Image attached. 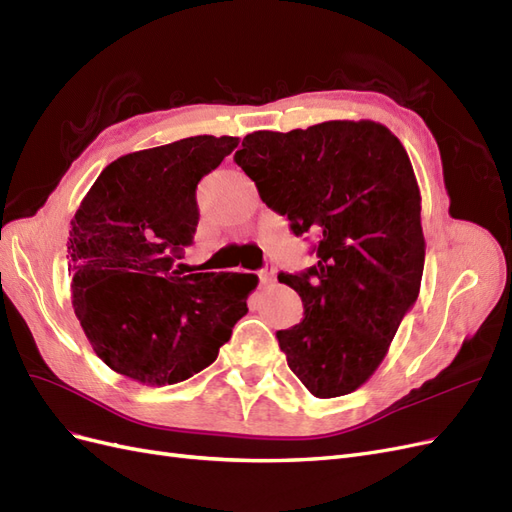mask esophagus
<instances>
[{"label": "esophagus", "mask_w": 512, "mask_h": 512, "mask_svg": "<svg viewBox=\"0 0 512 512\" xmlns=\"http://www.w3.org/2000/svg\"><path fill=\"white\" fill-rule=\"evenodd\" d=\"M258 280H260V284L262 286H269L273 280H275V269L273 267H265V269H260L258 271Z\"/></svg>", "instance_id": "34e87169"}]
</instances>
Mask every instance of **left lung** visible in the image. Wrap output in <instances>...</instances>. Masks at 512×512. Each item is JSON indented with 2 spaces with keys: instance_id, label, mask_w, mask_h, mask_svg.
I'll list each match as a JSON object with an SVG mask.
<instances>
[{
  "instance_id": "8db88e82",
  "label": "left lung",
  "mask_w": 512,
  "mask_h": 512,
  "mask_svg": "<svg viewBox=\"0 0 512 512\" xmlns=\"http://www.w3.org/2000/svg\"><path fill=\"white\" fill-rule=\"evenodd\" d=\"M235 162L294 235L318 237L314 267L277 275L305 314L277 331L288 367L314 397L356 391L421 290V190L404 145L376 121H324L247 134Z\"/></svg>"
}]
</instances>
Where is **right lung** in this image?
I'll return each mask as SVG.
<instances>
[{"label":"right lung","instance_id":"right-lung-1","mask_svg":"<svg viewBox=\"0 0 512 512\" xmlns=\"http://www.w3.org/2000/svg\"><path fill=\"white\" fill-rule=\"evenodd\" d=\"M239 145L190 136L108 164L70 222L72 307L91 348L147 386L192 378L247 314L252 273L173 271L198 224L196 185Z\"/></svg>","mask_w":512,"mask_h":512}]
</instances>
